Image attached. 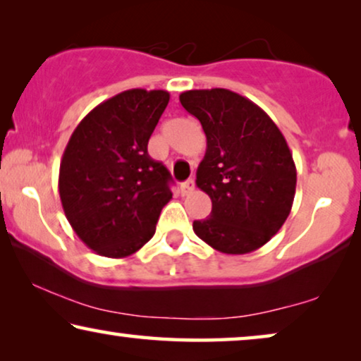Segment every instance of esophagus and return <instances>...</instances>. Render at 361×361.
<instances>
[{
	"instance_id": "34e87169",
	"label": "esophagus",
	"mask_w": 361,
	"mask_h": 361,
	"mask_svg": "<svg viewBox=\"0 0 361 361\" xmlns=\"http://www.w3.org/2000/svg\"><path fill=\"white\" fill-rule=\"evenodd\" d=\"M180 190H181V195H190V192L195 190V180H186L183 181L180 185Z\"/></svg>"
}]
</instances>
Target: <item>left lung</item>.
<instances>
[{"label": "left lung", "mask_w": 361, "mask_h": 361, "mask_svg": "<svg viewBox=\"0 0 361 361\" xmlns=\"http://www.w3.org/2000/svg\"><path fill=\"white\" fill-rule=\"evenodd\" d=\"M180 103L206 134L196 185L212 201L192 231L214 250L243 255L281 229L296 192V165L281 130L253 101L231 90H190Z\"/></svg>", "instance_id": "8db88e82"}]
</instances>
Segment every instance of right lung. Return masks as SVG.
Wrapping results in <instances>:
<instances>
[{
	"label": "right lung",
	"mask_w": 361,
	"mask_h": 361,
	"mask_svg": "<svg viewBox=\"0 0 361 361\" xmlns=\"http://www.w3.org/2000/svg\"><path fill=\"white\" fill-rule=\"evenodd\" d=\"M169 101L164 90L123 91L91 109L65 147L60 201L98 255L124 258L144 247L171 200L170 171L147 152Z\"/></svg>",
	"instance_id": "add662e5"
}]
</instances>
